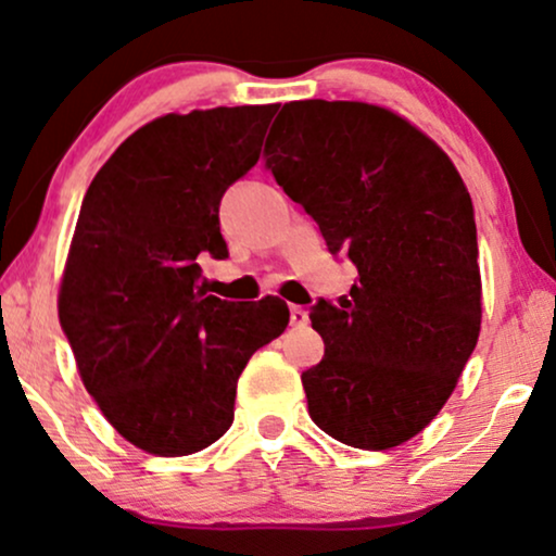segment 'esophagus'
Returning a JSON list of instances; mask_svg holds the SVG:
<instances>
[{"label":"esophagus","mask_w":556,"mask_h":556,"mask_svg":"<svg viewBox=\"0 0 556 556\" xmlns=\"http://www.w3.org/2000/svg\"><path fill=\"white\" fill-rule=\"evenodd\" d=\"M290 324L298 326V329H303V326L311 324V318H307V311L303 305H292L290 307Z\"/></svg>","instance_id":"obj_1"}]
</instances>
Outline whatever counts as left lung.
I'll use <instances>...</instances> for the list:
<instances>
[{
	"label": "left lung",
	"instance_id": "obj_1",
	"mask_svg": "<svg viewBox=\"0 0 556 556\" xmlns=\"http://www.w3.org/2000/svg\"><path fill=\"white\" fill-rule=\"evenodd\" d=\"M287 197L359 279L313 307L326 350L303 372L307 414L339 443L386 451L438 417L481 326L471 197L451 157L393 111L300 100L264 147Z\"/></svg>",
	"mask_w": 556,
	"mask_h": 556
}]
</instances>
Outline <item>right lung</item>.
<instances>
[{"instance_id": "obj_1", "label": "right lung", "mask_w": 556, "mask_h": 556, "mask_svg": "<svg viewBox=\"0 0 556 556\" xmlns=\"http://www.w3.org/2000/svg\"><path fill=\"white\" fill-rule=\"evenodd\" d=\"M279 105L168 113L109 157L83 199L59 290L79 378L122 438L189 456L232 425L258 346L287 329L282 300L227 303L199 258H227L223 193L258 163Z\"/></svg>"}]
</instances>
